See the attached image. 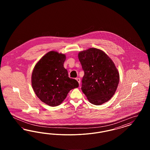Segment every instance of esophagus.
<instances>
[{"label": "esophagus", "mask_w": 150, "mask_h": 150, "mask_svg": "<svg viewBox=\"0 0 150 150\" xmlns=\"http://www.w3.org/2000/svg\"><path fill=\"white\" fill-rule=\"evenodd\" d=\"M76 80L78 81V82L79 83V84H80V78H76Z\"/></svg>", "instance_id": "1"}]
</instances>
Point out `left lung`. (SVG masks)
I'll use <instances>...</instances> for the list:
<instances>
[{"instance_id":"1","label":"left lung","mask_w":150,"mask_h":150,"mask_svg":"<svg viewBox=\"0 0 150 150\" xmlns=\"http://www.w3.org/2000/svg\"><path fill=\"white\" fill-rule=\"evenodd\" d=\"M78 58L84 75L81 90L89 101L100 105L110 100L119 82V74L107 54L97 48L80 52Z\"/></svg>"}]
</instances>
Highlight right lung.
<instances>
[{
    "label": "right lung",
    "mask_w": 150,
    "mask_h": 150,
    "mask_svg": "<svg viewBox=\"0 0 150 150\" xmlns=\"http://www.w3.org/2000/svg\"><path fill=\"white\" fill-rule=\"evenodd\" d=\"M66 56L50 51L36 64L31 84L37 97L50 106L59 105L69 92L79 86L78 82L69 77L64 67Z\"/></svg>",
    "instance_id": "1"
}]
</instances>
